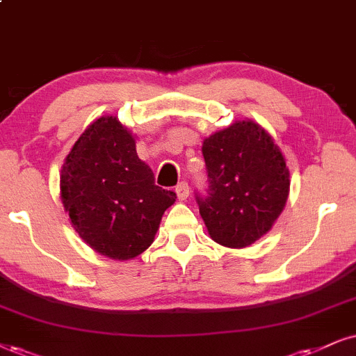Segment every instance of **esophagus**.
<instances>
[{"instance_id": "1", "label": "esophagus", "mask_w": 356, "mask_h": 356, "mask_svg": "<svg viewBox=\"0 0 356 356\" xmlns=\"http://www.w3.org/2000/svg\"><path fill=\"white\" fill-rule=\"evenodd\" d=\"M175 191H177L179 201H185V200L188 198V196H190V186H188L186 181L178 183L177 190H175Z\"/></svg>"}]
</instances>
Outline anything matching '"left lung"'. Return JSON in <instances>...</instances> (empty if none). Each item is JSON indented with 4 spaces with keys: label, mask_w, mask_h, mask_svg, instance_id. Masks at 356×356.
Masks as SVG:
<instances>
[{
    "label": "left lung",
    "mask_w": 356,
    "mask_h": 356,
    "mask_svg": "<svg viewBox=\"0 0 356 356\" xmlns=\"http://www.w3.org/2000/svg\"><path fill=\"white\" fill-rule=\"evenodd\" d=\"M206 195L196 203L209 236L245 248L264 236L289 196V170L279 147L254 122H236L203 142Z\"/></svg>",
    "instance_id": "left-lung-1"
}]
</instances>
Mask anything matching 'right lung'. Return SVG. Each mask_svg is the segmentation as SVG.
Masks as SVG:
<instances>
[{"instance_id": "1", "label": "right lung", "mask_w": 356, "mask_h": 356, "mask_svg": "<svg viewBox=\"0 0 356 356\" xmlns=\"http://www.w3.org/2000/svg\"><path fill=\"white\" fill-rule=\"evenodd\" d=\"M60 196L79 236L118 261L148 249L177 200V193L155 185L115 117L99 118L79 137L60 171Z\"/></svg>"}]
</instances>
